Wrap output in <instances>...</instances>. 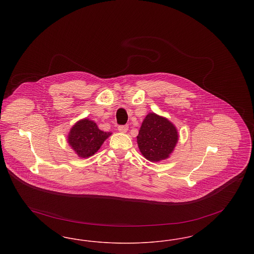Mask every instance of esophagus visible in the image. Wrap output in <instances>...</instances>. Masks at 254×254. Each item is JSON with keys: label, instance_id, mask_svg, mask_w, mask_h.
Segmentation results:
<instances>
[{"label": "esophagus", "instance_id": "34e87169", "mask_svg": "<svg viewBox=\"0 0 254 254\" xmlns=\"http://www.w3.org/2000/svg\"><path fill=\"white\" fill-rule=\"evenodd\" d=\"M118 130L120 132L126 133L128 130V126H119Z\"/></svg>", "mask_w": 254, "mask_h": 254}]
</instances>
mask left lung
Segmentation results:
<instances>
[{
  "mask_svg": "<svg viewBox=\"0 0 254 254\" xmlns=\"http://www.w3.org/2000/svg\"><path fill=\"white\" fill-rule=\"evenodd\" d=\"M178 142V132L167 118L150 112L142 123L137 143L143 156L150 162L166 160Z\"/></svg>",
  "mask_w": 254,
  "mask_h": 254,
  "instance_id": "obj_1",
  "label": "left lung"
}]
</instances>
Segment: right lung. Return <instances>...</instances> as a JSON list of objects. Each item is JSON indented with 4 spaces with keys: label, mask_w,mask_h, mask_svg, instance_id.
Masks as SVG:
<instances>
[{
    "label": "right lung",
    "mask_w": 254,
    "mask_h": 254,
    "mask_svg": "<svg viewBox=\"0 0 254 254\" xmlns=\"http://www.w3.org/2000/svg\"><path fill=\"white\" fill-rule=\"evenodd\" d=\"M110 135L111 132L99 129L96 123L85 118L73 126L67 142L79 157L87 158L94 155Z\"/></svg>",
    "instance_id": "obj_1"
}]
</instances>
